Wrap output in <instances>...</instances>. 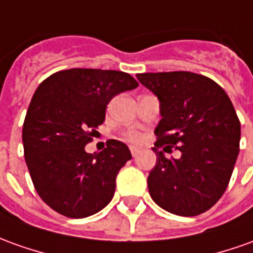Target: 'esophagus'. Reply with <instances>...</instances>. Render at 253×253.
Segmentation results:
<instances>
[{
    "instance_id": "esophagus-1",
    "label": "esophagus",
    "mask_w": 253,
    "mask_h": 253,
    "mask_svg": "<svg viewBox=\"0 0 253 253\" xmlns=\"http://www.w3.org/2000/svg\"><path fill=\"white\" fill-rule=\"evenodd\" d=\"M139 151H140L139 147H135V146H132V147H130V154H132L133 157H136L137 154H139Z\"/></svg>"
}]
</instances>
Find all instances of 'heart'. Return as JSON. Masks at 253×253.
Here are the masks:
<instances>
[{
	"instance_id": "b5f03b06",
	"label": "heart",
	"mask_w": 253,
	"mask_h": 253,
	"mask_svg": "<svg viewBox=\"0 0 253 253\" xmlns=\"http://www.w3.org/2000/svg\"><path fill=\"white\" fill-rule=\"evenodd\" d=\"M129 139L130 140H133V142H136V140H139V136H137V135H129Z\"/></svg>"
}]
</instances>
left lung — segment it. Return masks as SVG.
<instances>
[{"mask_svg":"<svg viewBox=\"0 0 253 253\" xmlns=\"http://www.w3.org/2000/svg\"><path fill=\"white\" fill-rule=\"evenodd\" d=\"M136 77L157 96L163 117L154 129L157 164L147 177L150 196L170 213L197 216L219 201L234 169L241 137L234 106L220 85L201 74ZM163 144L177 145L181 158L167 159L158 150Z\"/></svg>","mask_w":253,"mask_h":253,"instance_id":"8db88e82","label":"left lung"}]
</instances>
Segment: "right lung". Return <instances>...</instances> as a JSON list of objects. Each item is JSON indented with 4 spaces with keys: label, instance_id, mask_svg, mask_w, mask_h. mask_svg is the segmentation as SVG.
<instances>
[{
    "label": "right lung",
    "instance_id": "obj_1",
    "mask_svg": "<svg viewBox=\"0 0 253 253\" xmlns=\"http://www.w3.org/2000/svg\"><path fill=\"white\" fill-rule=\"evenodd\" d=\"M137 85L124 71L70 69L37 88L23 124L24 158L38 196L60 215L90 216L111 201L129 149L111 139L90 154L85 144L103 124L110 100Z\"/></svg>",
    "mask_w": 253,
    "mask_h": 253
}]
</instances>
